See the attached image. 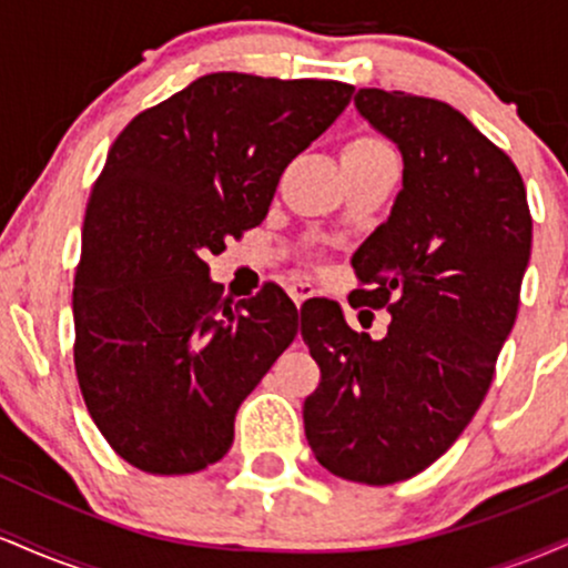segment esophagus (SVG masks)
<instances>
[{"instance_id":"1","label":"esophagus","mask_w":568,"mask_h":568,"mask_svg":"<svg viewBox=\"0 0 568 568\" xmlns=\"http://www.w3.org/2000/svg\"><path fill=\"white\" fill-rule=\"evenodd\" d=\"M288 293H291L293 302H296V306H302L306 298H310L312 293H315V285L304 283V280H293V283L288 285Z\"/></svg>"}]
</instances>
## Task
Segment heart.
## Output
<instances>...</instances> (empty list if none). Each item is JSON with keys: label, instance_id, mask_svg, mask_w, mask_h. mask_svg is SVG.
Segmentation results:
<instances>
[{"label": "heart", "instance_id": "obj_1", "mask_svg": "<svg viewBox=\"0 0 568 568\" xmlns=\"http://www.w3.org/2000/svg\"><path fill=\"white\" fill-rule=\"evenodd\" d=\"M389 146L376 135H355L342 146V165H363V162H374L379 158H389Z\"/></svg>", "mask_w": 568, "mask_h": 568}]
</instances>
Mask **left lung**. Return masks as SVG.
Segmentation results:
<instances>
[{"label":"left lung","instance_id":"obj_1","mask_svg":"<svg viewBox=\"0 0 568 568\" xmlns=\"http://www.w3.org/2000/svg\"><path fill=\"white\" fill-rule=\"evenodd\" d=\"M355 106L397 143L403 189L352 256V306L387 310L382 338L338 304L302 336L321 366L304 400L315 459L344 480L387 486L422 473L470 425L518 315L531 213L513 160L435 98L363 88Z\"/></svg>","mask_w":568,"mask_h":568}]
</instances>
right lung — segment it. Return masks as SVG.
Listing matches in <instances>:
<instances>
[{
    "instance_id": "right-lung-1",
    "label": "right lung",
    "mask_w": 568,
    "mask_h": 568,
    "mask_svg": "<svg viewBox=\"0 0 568 568\" xmlns=\"http://www.w3.org/2000/svg\"><path fill=\"white\" fill-rule=\"evenodd\" d=\"M355 88L219 71L130 120L90 192L74 275V368L122 459L200 473L230 452L234 414L298 331L266 285L221 302L207 256L258 226L280 175Z\"/></svg>"
}]
</instances>
